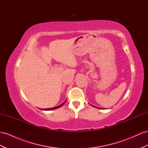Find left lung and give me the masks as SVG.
I'll return each mask as SVG.
<instances>
[{"mask_svg": "<svg viewBox=\"0 0 148 148\" xmlns=\"http://www.w3.org/2000/svg\"><path fill=\"white\" fill-rule=\"evenodd\" d=\"M94 106V107H96V106ZM96 108H98V107H96ZM101 109V108H100Z\"/></svg>", "mask_w": 148, "mask_h": 148, "instance_id": "1", "label": "left lung"}]
</instances>
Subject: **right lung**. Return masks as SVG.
Returning <instances> with one entry per match:
<instances>
[{
    "mask_svg": "<svg viewBox=\"0 0 148 148\" xmlns=\"http://www.w3.org/2000/svg\"><path fill=\"white\" fill-rule=\"evenodd\" d=\"M65 101H66V100H65L64 102H63L62 104H61L60 105H59V106H57L54 107V108H45V109H44L43 110H55V109L58 108H60V107H61L62 106H63V104H64V103H65Z\"/></svg>",
    "mask_w": 148,
    "mask_h": 148,
    "instance_id": "right-lung-1",
    "label": "right lung"
}]
</instances>
